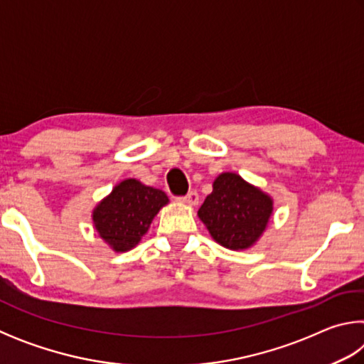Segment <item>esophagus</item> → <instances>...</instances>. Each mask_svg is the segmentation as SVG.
Listing matches in <instances>:
<instances>
[{
    "mask_svg": "<svg viewBox=\"0 0 364 364\" xmlns=\"http://www.w3.org/2000/svg\"><path fill=\"white\" fill-rule=\"evenodd\" d=\"M183 202H184V204H186V205L196 207L197 204H199V196H197L196 191H191V193H189L186 197H183Z\"/></svg>",
    "mask_w": 364,
    "mask_h": 364,
    "instance_id": "1",
    "label": "esophagus"
}]
</instances>
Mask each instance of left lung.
Returning a JSON list of instances; mask_svg holds the SVG:
<instances>
[{
    "label": "left lung",
    "instance_id": "left-lung-1",
    "mask_svg": "<svg viewBox=\"0 0 364 364\" xmlns=\"http://www.w3.org/2000/svg\"><path fill=\"white\" fill-rule=\"evenodd\" d=\"M197 217L213 241L230 250L255 245L269 225L274 200L268 193L245 181L241 175L225 171L213 181Z\"/></svg>",
    "mask_w": 364,
    "mask_h": 364
}]
</instances>
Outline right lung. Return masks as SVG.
I'll use <instances>...</instances> for the list:
<instances>
[{
  "label": "right lung",
  "mask_w": 364,
  "mask_h": 364,
  "mask_svg": "<svg viewBox=\"0 0 364 364\" xmlns=\"http://www.w3.org/2000/svg\"><path fill=\"white\" fill-rule=\"evenodd\" d=\"M168 202L164 191L127 178L97 202L91 220L97 236L117 254H122L136 247L160 208Z\"/></svg>",
  "instance_id": "obj_1"
}]
</instances>
